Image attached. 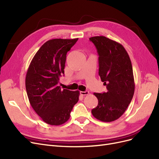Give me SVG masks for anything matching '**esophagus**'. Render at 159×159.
I'll list each match as a JSON object with an SVG mask.
<instances>
[{
  "instance_id": "esophagus-1",
  "label": "esophagus",
  "mask_w": 159,
  "mask_h": 159,
  "mask_svg": "<svg viewBox=\"0 0 159 159\" xmlns=\"http://www.w3.org/2000/svg\"><path fill=\"white\" fill-rule=\"evenodd\" d=\"M89 93V91H80V94L81 95H88Z\"/></svg>"
}]
</instances>
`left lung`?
Returning <instances> with one entry per match:
<instances>
[{
	"instance_id": "obj_1",
	"label": "left lung",
	"mask_w": 159,
	"mask_h": 159,
	"mask_svg": "<svg viewBox=\"0 0 159 159\" xmlns=\"http://www.w3.org/2000/svg\"><path fill=\"white\" fill-rule=\"evenodd\" d=\"M99 55V75L107 91L94 93L98 105L91 110L95 118L103 122L119 119L131 103L134 82L131 60L119 43L103 36L89 38Z\"/></svg>"
}]
</instances>
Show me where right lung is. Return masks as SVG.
I'll return each instance as SVG.
<instances>
[{"label":"right lung","instance_id":"1","mask_svg":"<svg viewBox=\"0 0 159 159\" xmlns=\"http://www.w3.org/2000/svg\"><path fill=\"white\" fill-rule=\"evenodd\" d=\"M78 38L50 40L32 60L26 75V89L31 106L45 123L60 125L70 119L80 91L62 90L58 85L64 74L67 52Z\"/></svg>","mask_w":159,"mask_h":159}]
</instances>
